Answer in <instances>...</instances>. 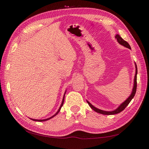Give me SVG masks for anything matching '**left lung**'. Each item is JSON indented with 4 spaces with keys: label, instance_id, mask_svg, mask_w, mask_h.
I'll return each instance as SVG.
<instances>
[{
    "label": "left lung",
    "instance_id": "obj_1",
    "mask_svg": "<svg viewBox=\"0 0 149 149\" xmlns=\"http://www.w3.org/2000/svg\"><path fill=\"white\" fill-rule=\"evenodd\" d=\"M115 38H116V40H117L118 42L119 43L120 45L124 46V47L128 48V49H130V47L129 43H128L127 41H125V40H123L122 38L120 37V36L118 35H116L115 36ZM135 68H136V73H135V76H134V86H133V88H132V93L131 95L129 96V97L127 98V100H125V102H123L122 104H121L119 107H118L117 109L116 110H114V111H102V110H100L97 108H96L93 106V105L91 104L90 102L88 101H87L88 104L89 106L91 107V108L94 111L97 112L98 113H100V114H106V115H111V114H118L120 113L121 111H123V110H124L128 104H129V102L131 101V100L133 98V97H134V95H135V93H136V85H137V82H136V74H137V67H136V65L135 64Z\"/></svg>",
    "mask_w": 149,
    "mask_h": 149
}]
</instances>
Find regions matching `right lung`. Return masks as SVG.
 Returning <instances> with one entry per match:
<instances>
[{
	"label": "right lung",
	"instance_id": "right-lung-1",
	"mask_svg": "<svg viewBox=\"0 0 149 149\" xmlns=\"http://www.w3.org/2000/svg\"><path fill=\"white\" fill-rule=\"evenodd\" d=\"M65 93H66V92H65ZM65 95H64V97H63V101H62V103H61V107H60V108L58 109V111L56 112V113L54 114L53 116H52L51 117H50V118H47V119H42V120H38V119H33V118H31V120H35V121H40V122H42V121H46V120H49V119H51V118H52V117H54V116H56L57 114H58V113H59V111H60V110H61V107H63V103H64V100H65Z\"/></svg>",
	"mask_w": 149,
	"mask_h": 149
}]
</instances>
